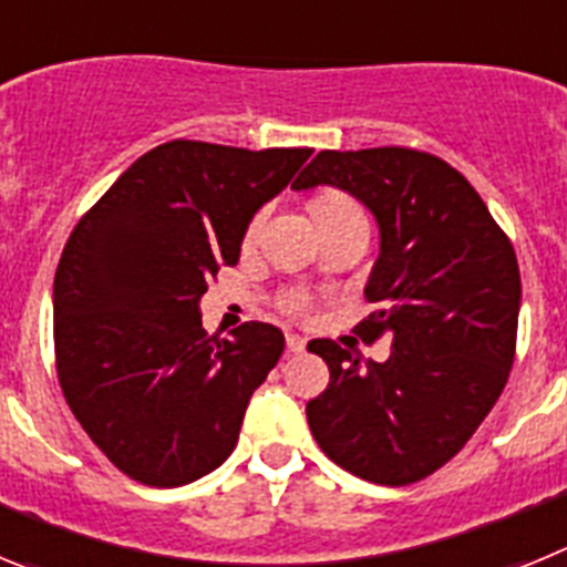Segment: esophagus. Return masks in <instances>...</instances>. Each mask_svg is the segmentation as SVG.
I'll return each mask as SVG.
<instances>
[{
	"label": "esophagus",
	"mask_w": 567,
	"mask_h": 567,
	"mask_svg": "<svg viewBox=\"0 0 567 567\" xmlns=\"http://www.w3.org/2000/svg\"><path fill=\"white\" fill-rule=\"evenodd\" d=\"M287 346L289 352H303L307 349V338L303 334H287Z\"/></svg>",
	"instance_id": "obj_1"
}]
</instances>
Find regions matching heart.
I'll use <instances>...</instances> for the list:
<instances>
[{
    "mask_svg": "<svg viewBox=\"0 0 567 567\" xmlns=\"http://www.w3.org/2000/svg\"><path fill=\"white\" fill-rule=\"evenodd\" d=\"M312 213L315 218H329V215H343V213H360L358 204L349 198V195L343 193H327L320 195L318 202L312 204ZM260 227V213L255 215L252 221H249L247 227V240L255 238V233H258ZM280 309L287 315H292V318H307L309 312H312V295L303 292V289H289V292L280 295Z\"/></svg>",
    "mask_w": 567,
    "mask_h": 567,
    "instance_id": "b5f03b06",
    "label": "heart"
}]
</instances>
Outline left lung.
<instances>
[{"instance_id":"obj_1","label":"left lung","mask_w":567,"mask_h":567,"mask_svg":"<svg viewBox=\"0 0 567 567\" xmlns=\"http://www.w3.org/2000/svg\"><path fill=\"white\" fill-rule=\"evenodd\" d=\"M352 193L380 227L365 284L374 312L354 327L392 334L385 363L334 340L309 352L329 385L307 403L320 452L378 485L443 468L488 417L517 352L519 267L508 235L452 164L409 147L320 150L295 189Z\"/></svg>"}]
</instances>
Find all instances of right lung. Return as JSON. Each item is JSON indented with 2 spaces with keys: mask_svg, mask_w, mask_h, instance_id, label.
<instances>
[{
  "mask_svg": "<svg viewBox=\"0 0 567 567\" xmlns=\"http://www.w3.org/2000/svg\"><path fill=\"white\" fill-rule=\"evenodd\" d=\"M309 155L167 142L70 233L53 280L59 385L87 437L135 483L187 485L233 454L284 332L249 320L227 338L207 334L198 300L238 264L252 215Z\"/></svg>",
  "mask_w": 567,
  "mask_h": 567,
  "instance_id": "1",
  "label": "right lung"
}]
</instances>
